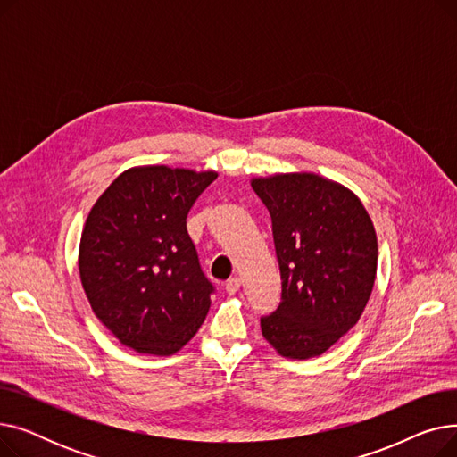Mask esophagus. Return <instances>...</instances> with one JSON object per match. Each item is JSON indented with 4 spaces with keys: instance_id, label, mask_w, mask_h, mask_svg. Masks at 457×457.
<instances>
[{
    "instance_id": "esophagus-1",
    "label": "esophagus",
    "mask_w": 457,
    "mask_h": 457,
    "mask_svg": "<svg viewBox=\"0 0 457 457\" xmlns=\"http://www.w3.org/2000/svg\"><path fill=\"white\" fill-rule=\"evenodd\" d=\"M224 289H226V293L228 295H235L238 289H241V278H229L228 281H226V287H224Z\"/></svg>"
}]
</instances>
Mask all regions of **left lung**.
Returning <instances> with one entry per match:
<instances>
[{"label":"left lung","instance_id":"left-lung-1","mask_svg":"<svg viewBox=\"0 0 457 457\" xmlns=\"http://www.w3.org/2000/svg\"><path fill=\"white\" fill-rule=\"evenodd\" d=\"M272 219L281 302L261 331L281 355L324 353L361 317L376 267V231L363 204L315 174L252 181Z\"/></svg>","mask_w":457,"mask_h":457}]
</instances>
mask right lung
<instances>
[{
	"mask_svg": "<svg viewBox=\"0 0 457 457\" xmlns=\"http://www.w3.org/2000/svg\"><path fill=\"white\" fill-rule=\"evenodd\" d=\"M214 179V172L185 168H131L88 212L81 283L96 317L122 345L170 355L205 320L214 287L200 267L187 214Z\"/></svg>",
	"mask_w": 457,
	"mask_h": 457,
	"instance_id": "obj_1",
	"label": "right lung"
}]
</instances>
